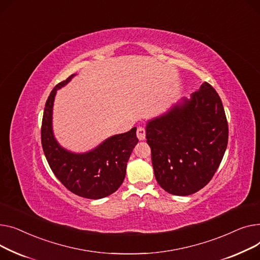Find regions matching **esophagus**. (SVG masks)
Here are the masks:
<instances>
[{
    "mask_svg": "<svg viewBox=\"0 0 260 260\" xmlns=\"http://www.w3.org/2000/svg\"><path fill=\"white\" fill-rule=\"evenodd\" d=\"M136 135H137V139H139L140 141L145 140L146 139V129L143 126H139L136 130Z\"/></svg>",
    "mask_w": 260,
    "mask_h": 260,
    "instance_id": "obj_1",
    "label": "esophagus"
}]
</instances>
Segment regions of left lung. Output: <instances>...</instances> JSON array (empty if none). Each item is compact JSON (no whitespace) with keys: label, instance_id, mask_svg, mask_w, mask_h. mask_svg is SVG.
<instances>
[{"label":"left lung","instance_id":"obj_1","mask_svg":"<svg viewBox=\"0 0 260 260\" xmlns=\"http://www.w3.org/2000/svg\"><path fill=\"white\" fill-rule=\"evenodd\" d=\"M229 127L221 100L209 83L146 128L158 185L168 193L193 194L212 179L228 145Z\"/></svg>","mask_w":260,"mask_h":260}]
</instances>
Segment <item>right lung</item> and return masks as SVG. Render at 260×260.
<instances>
[{"instance_id":"obj_1","label":"right lung","mask_w":260,"mask_h":260,"mask_svg":"<svg viewBox=\"0 0 260 260\" xmlns=\"http://www.w3.org/2000/svg\"><path fill=\"white\" fill-rule=\"evenodd\" d=\"M73 75L58 83L45 104L42 147L52 172L69 191L90 200H99L112 194L123 184L127 162L139 139L134 127L129 132L111 136L84 154H74L60 147L52 133V106L56 90L66 85Z\"/></svg>"}]
</instances>
